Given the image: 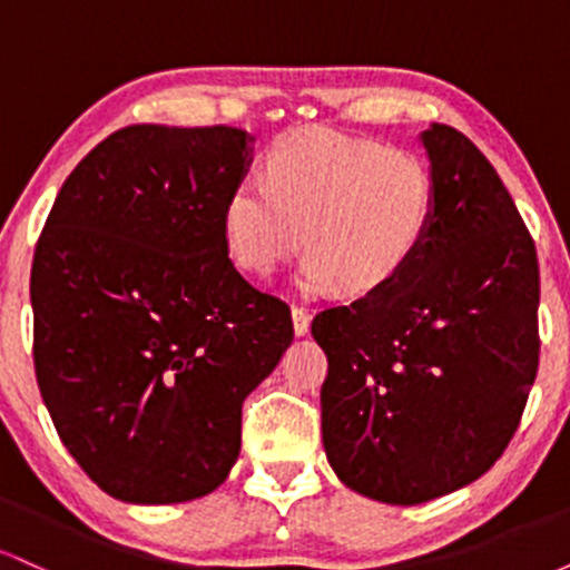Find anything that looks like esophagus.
I'll list each match as a JSON object with an SVG mask.
<instances>
[{
    "mask_svg": "<svg viewBox=\"0 0 570 570\" xmlns=\"http://www.w3.org/2000/svg\"><path fill=\"white\" fill-rule=\"evenodd\" d=\"M292 324L297 335H307V330H311V313L303 305H292Z\"/></svg>",
    "mask_w": 570,
    "mask_h": 570,
    "instance_id": "obj_1",
    "label": "esophagus"
}]
</instances>
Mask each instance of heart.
<instances>
[{
    "instance_id": "heart-1",
    "label": "heart",
    "mask_w": 570,
    "mask_h": 570,
    "mask_svg": "<svg viewBox=\"0 0 570 570\" xmlns=\"http://www.w3.org/2000/svg\"><path fill=\"white\" fill-rule=\"evenodd\" d=\"M436 217V181L410 149L330 128L281 134L265 181L233 187L222 208L227 254L240 271L271 276L303 246L299 286L345 297L383 292L407 271Z\"/></svg>"
}]
</instances>
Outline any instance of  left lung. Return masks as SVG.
<instances>
[{
    "instance_id": "1",
    "label": "left lung",
    "mask_w": 570,
    "mask_h": 570,
    "mask_svg": "<svg viewBox=\"0 0 570 570\" xmlns=\"http://www.w3.org/2000/svg\"><path fill=\"white\" fill-rule=\"evenodd\" d=\"M436 217L383 292L326 307L322 436L340 482L415 507L469 485L520 426L539 370V259L512 195L461 130L421 134Z\"/></svg>"
}]
</instances>
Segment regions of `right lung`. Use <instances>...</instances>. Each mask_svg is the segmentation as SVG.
<instances>
[{
    "label": "right lung",
    "instance_id": "add662e5",
    "mask_svg": "<svg viewBox=\"0 0 570 570\" xmlns=\"http://www.w3.org/2000/svg\"><path fill=\"white\" fill-rule=\"evenodd\" d=\"M252 141L227 126L115 130L63 181L37 240L39 394L112 499L217 490L244 399L294 337L289 305L235 271L222 235Z\"/></svg>",
    "mask_w": 570,
    "mask_h": 570
}]
</instances>
